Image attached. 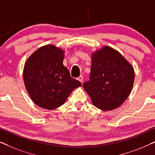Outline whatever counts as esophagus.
Masks as SVG:
<instances>
[{
	"mask_svg": "<svg viewBox=\"0 0 155 155\" xmlns=\"http://www.w3.org/2000/svg\"><path fill=\"white\" fill-rule=\"evenodd\" d=\"M77 80H79L80 82H83V77H82V75H80L79 77L77 78Z\"/></svg>",
	"mask_w": 155,
	"mask_h": 155,
	"instance_id": "1",
	"label": "esophagus"
}]
</instances>
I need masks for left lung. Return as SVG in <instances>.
<instances>
[{
    "label": "left lung",
    "instance_id": "1",
    "mask_svg": "<svg viewBox=\"0 0 155 155\" xmlns=\"http://www.w3.org/2000/svg\"><path fill=\"white\" fill-rule=\"evenodd\" d=\"M134 82V70L122 55L104 46L92 54L90 80L83 87L95 107L110 111L128 98Z\"/></svg>",
    "mask_w": 155,
    "mask_h": 155
}]
</instances>
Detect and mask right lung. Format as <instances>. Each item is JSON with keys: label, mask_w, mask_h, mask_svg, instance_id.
I'll return each mask as SVG.
<instances>
[{"label": "right lung", "mask_w": 155, "mask_h": 155, "mask_svg": "<svg viewBox=\"0 0 155 155\" xmlns=\"http://www.w3.org/2000/svg\"><path fill=\"white\" fill-rule=\"evenodd\" d=\"M64 52L53 45L37 49L26 61L23 71L25 87L39 107L51 110L63 105L81 82L71 77L63 65Z\"/></svg>", "instance_id": "right-lung-1"}]
</instances>
